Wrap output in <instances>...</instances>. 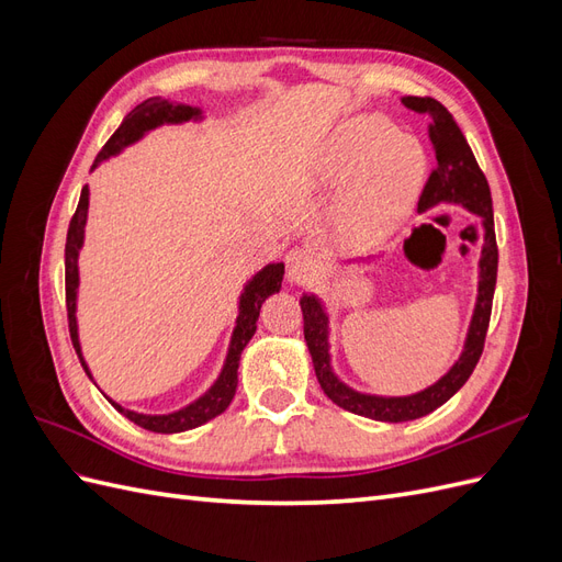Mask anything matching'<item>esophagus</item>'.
Instances as JSON below:
<instances>
[{
    "label": "esophagus",
    "mask_w": 562,
    "mask_h": 562,
    "mask_svg": "<svg viewBox=\"0 0 562 562\" xmlns=\"http://www.w3.org/2000/svg\"><path fill=\"white\" fill-rule=\"evenodd\" d=\"M318 269L314 252L307 248H293L285 255V279L291 283H307Z\"/></svg>",
    "instance_id": "esophagus-1"
}]
</instances>
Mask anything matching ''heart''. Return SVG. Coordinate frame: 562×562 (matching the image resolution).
Here are the masks:
<instances>
[{
	"instance_id": "b5f03b06",
	"label": "heart",
	"mask_w": 562,
	"mask_h": 562,
	"mask_svg": "<svg viewBox=\"0 0 562 562\" xmlns=\"http://www.w3.org/2000/svg\"><path fill=\"white\" fill-rule=\"evenodd\" d=\"M427 173L424 149L386 116L363 114L339 124L312 164L310 182L349 190L335 217L339 244L366 248L394 232Z\"/></svg>"
}]
</instances>
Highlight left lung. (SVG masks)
<instances>
[{
    "label": "left lung",
    "mask_w": 562,
    "mask_h": 562,
    "mask_svg": "<svg viewBox=\"0 0 562 562\" xmlns=\"http://www.w3.org/2000/svg\"><path fill=\"white\" fill-rule=\"evenodd\" d=\"M401 103L407 110L431 116L429 138L436 149L438 166L431 171L427 184H424L417 211L424 213L438 206V203H462L464 209H469L471 213L481 217L483 250H481V262H479L481 267L479 300H475L464 351L443 378L413 396H389V398L368 396L349 389L345 382H339L330 368L326 310H323V304L316 295H302L300 307L304 318V339H307L321 389L326 391V396L333 403L345 407V411L361 417L378 419V422H411V419L429 415L436 411V407L450 401L457 391L467 384L485 347V335H487L490 314H492V297H495V283H497V262H499L490 184L481 171L479 161L473 157L464 133L459 131L452 114L434 98L405 95L401 98Z\"/></svg>",
    "instance_id": "1"
}]
</instances>
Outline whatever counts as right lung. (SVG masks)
Here are the masks:
<instances>
[{"instance_id": "1", "label": "right lung", "mask_w": 562, "mask_h": 562, "mask_svg": "<svg viewBox=\"0 0 562 562\" xmlns=\"http://www.w3.org/2000/svg\"><path fill=\"white\" fill-rule=\"evenodd\" d=\"M190 119H201V110L192 108V105H180V103H168L164 98H147L138 108H133L126 119L119 126L112 138L105 143V147L98 151V157L93 161V168L105 161L114 155H119L124 147H128L131 143L140 140L143 135L151 128H157L161 124H182L190 122ZM87 215H89V187H83L77 211L70 220V229H67V241H65V302H67V326H70V337L75 351L79 356V361L87 370V375L91 378L89 366L83 363L81 356V347H79V333H77V288H79V269H77V260H79V248L83 244V227H87ZM283 281V262H274L267 265L265 269H260L255 274L241 293L239 300V316H236V326L232 333V342H229V351H227V361L223 366V372L215 380V384L203 394L201 398H196L194 403H190L187 407L178 413H168V415H140L126 411L119 403H114L112 398H108L119 413L124 417H128L133 424L138 427L155 431V434H178V431H187L201 427L209 419L217 417L220 413L227 411V405L232 403L234 394H236V370H239V359L244 347L250 342V337L258 330V316H260V307L262 302L271 295L279 293Z\"/></svg>"}]
</instances>
